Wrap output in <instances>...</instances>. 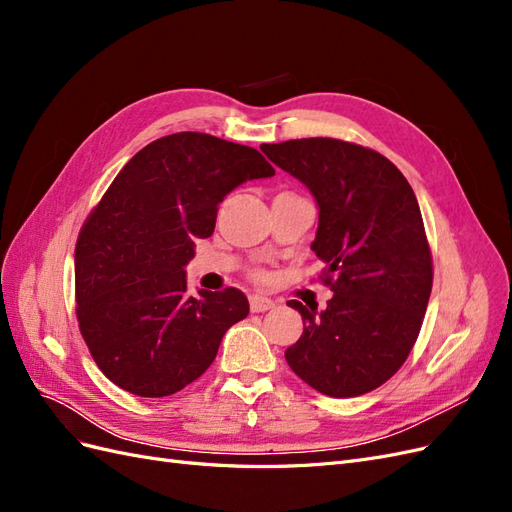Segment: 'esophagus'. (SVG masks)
I'll return each mask as SVG.
<instances>
[{"label":"esophagus","instance_id":"1","mask_svg":"<svg viewBox=\"0 0 512 512\" xmlns=\"http://www.w3.org/2000/svg\"><path fill=\"white\" fill-rule=\"evenodd\" d=\"M275 307V303L271 301V299H267V297H260V294H252L250 297V309L252 312H267V309H273Z\"/></svg>","mask_w":512,"mask_h":512}]
</instances>
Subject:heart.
Instances as JSON below:
<instances>
[{
	"label": "heart",
	"mask_w": 512,
	"mask_h": 512,
	"mask_svg": "<svg viewBox=\"0 0 512 512\" xmlns=\"http://www.w3.org/2000/svg\"><path fill=\"white\" fill-rule=\"evenodd\" d=\"M262 275H265V273H262V271H254V277H256V280H262Z\"/></svg>",
	"instance_id": "heart-1"
}]
</instances>
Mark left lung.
<instances>
[{"mask_svg":"<svg viewBox=\"0 0 512 512\" xmlns=\"http://www.w3.org/2000/svg\"><path fill=\"white\" fill-rule=\"evenodd\" d=\"M314 194L320 218L312 250L333 290L286 350L290 369L329 397L378 389L406 363L421 333L433 262L416 196L382 153L337 138H297L260 147Z\"/></svg>","mask_w":512,"mask_h":512,"instance_id":"left-lung-1","label":"left lung"}]
</instances>
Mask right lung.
<instances>
[{"mask_svg":"<svg viewBox=\"0 0 512 512\" xmlns=\"http://www.w3.org/2000/svg\"><path fill=\"white\" fill-rule=\"evenodd\" d=\"M275 175L260 151L203 132L143 147L81 226L76 320L102 374L141 397L200 378L224 333L250 314L237 288L188 294L194 239L213 235L218 205L247 179Z\"/></svg>","mask_w":512,"mask_h":512,"instance_id":"1","label":"right lung"}]
</instances>
